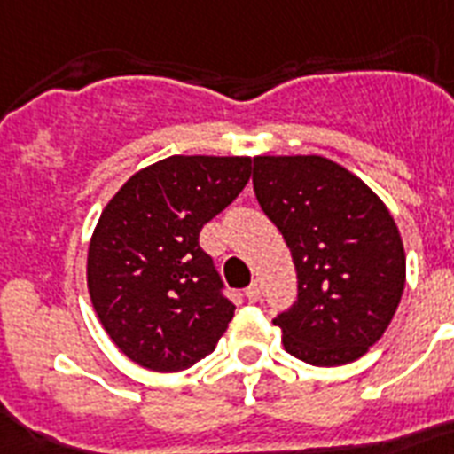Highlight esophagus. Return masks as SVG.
Listing matches in <instances>:
<instances>
[{"mask_svg": "<svg viewBox=\"0 0 454 454\" xmlns=\"http://www.w3.org/2000/svg\"><path fill=\"white\" fill-rule=\"evenodd\" d=\"M245 296L249 298L252 303H254V301H259V298H261V285H259V282H252V285L247 286Z\"/></svg>", "mask_w": 454, "mask_h": 454, "instance_id": "1", "label": "esophagus"}]
</instances>
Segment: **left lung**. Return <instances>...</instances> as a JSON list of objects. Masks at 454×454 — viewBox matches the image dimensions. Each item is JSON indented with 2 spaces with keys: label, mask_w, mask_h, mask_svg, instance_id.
<instances>
[{
  "label": "left lung",
  "mask_w": 454,
  "mask_h": 454,
  "mask_svg": "<svg viewBox=\"0 0 454 454\" xmlns=\"http://www.w3.org/2000/svg\"><path fill=\"white\" fill-rule=\"evenodd\" d=\"M254 191L296 265L298 301L275 319L289 355L342 366L380 340L406 286L394 216L324 156H254Z\"/></svg>",
  "instance_id": "8db88e82"
}]
</instances>
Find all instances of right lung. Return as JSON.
I'll return each instance as SVG.
<instances>
[{
  "mask_svg": "<svg viewBox=\"0 0 454 454\" xmlns=\"http://www.w3.org/2000/svg\"><path fill=\"white\" fill-rule=\"evenodd\" d=\"M249 175V156H169L137 169L105 205L88 245V294L128 359L176 373L215 352L235 305L198 235Z\"/></svg>",
  "mask_w": 454,
  "mask_h": 454,
  "instance_id": "1",
  "label": "right lung"
}]
</instances>
